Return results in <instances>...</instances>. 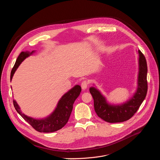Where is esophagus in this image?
I'll list each match as a JSON object with an SVG mask.
<instances>
[{"label": "esophagus", "mask_w": 160, "mask_h": 160, "mask_svg": "<svg viewBox=\"0 0 160 160\" xmlns=\"http://www.w3.org/2000/svg\"><path fill=\"white\" fill-rule=\"evenodd\" d=\"M88 84V82H87V81H86V80L83 81V82H82V84H81L82 88L83 90H85V89L87 88Z\"/></svg>", "instance_id": "1"}]
</instances>
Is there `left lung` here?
I'll list each match as a JSON object with an SVG mask.
<instances>
[{
  "mask_svg": "<svg viewBox=\"0 0 160 160\" xmlns=\"http://www.w3.org/2000/svg\"><path fill=\"white\" fill-rule=\"evenodd\" d=\"M139 53V73L138 88L133 95L126 102L112 104L94 87L89 88L94 99V109L98 116L109 123H119L129 120L139 108L144 100L147 91L148 67L146 59L140 50Z\"/></svg>",
  "mask_w": 160,
  "mask_h": 160,
  "instance_id": "1",
  "label": "left lung"
}]
</instances>
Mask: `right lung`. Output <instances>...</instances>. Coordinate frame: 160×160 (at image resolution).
I'll list each match as a JSON object with an SVG mask.
<instances>
[{"mask_svg":"<svg viewBox=\"0 0 160 160\" xmlns=\"http://www.w3.org/2000/svg\"><path fill=\"white\" fill-rule=\"evenodd\" d=\"M35 51L32 52H21L18 57L11 73V80L20 64L27 58L32 55ZM82 91L81 87L75 85L72 88L65 93L58 101L54 111L46 118L35 119L22 113L16 101L13 100L14 106L17 112L26 122H27L37 131L40 132H54L62 128L68 122L73 109V105Z\"/></svg>","mask_w":160,"mask_h":160,"instance_id":"obj_1","label":"right lung"}]
</instances>
